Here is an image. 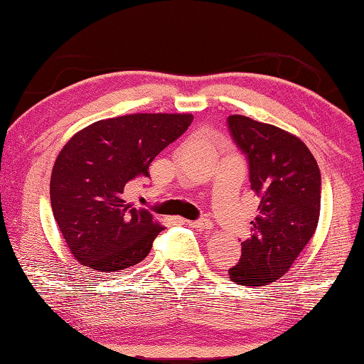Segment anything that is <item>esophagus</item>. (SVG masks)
Masks as SVG:
<instances>
[{
  "instance_id": "obj_1",
  "label": "esophagus",
  "mask_w": 364,
  "mask_h": 364,
  "mask_svg": "<svg viewBox=\"0 0 364 364\" xmlns=\"http://www.w3.org/2000/svg\"><path fill=\"white\" fill-rule=\"evenodd\" d=\"M189 226L197 228V230L200 231H208L212 230V221L207 220V218H202V220H197V221H188Z\"/></svg>"
}]
</instances>
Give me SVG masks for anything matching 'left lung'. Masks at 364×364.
Returning a JSON list of instances; mask_svg holds the SVG:
<instances>
[{
    "label": "left lung",
    "instance_id": "1",
    "mask_svg": "<svg viewBox=\"0 0 364 364\" xmlns=\"http://www.w3.org/2000/svg\"><path fill=\"white\" fill-rule=\"evenodd\" d=\"M234 143L247 159L258 215L241 260L228 269L236 284L260 287L284 276L316 231L321 173L304 141L245 115L228 117Z\"/></svg>",
    "mask_w": 364,
    "mask_h": 364
}]
</instances>
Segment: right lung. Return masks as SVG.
<instances>
[{"label":"right lung","instance_id":"obj_1","mask_svg":"<svg viewBox=\"0 0 364 364\" xmlns=\"http://www.w3.org/2000/svg\"><path fill=\"white\" fill-rule=\"evenodd\" d=\"M191 114H132L100 120L73 134L54 162L49 194L54 220L75 260L114 273L144 260L164 230L125 189L160 151L188 130Z\"/></svg>","mask_w":364,"mask_h":364}]
</instances>
